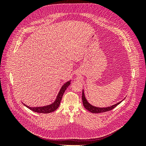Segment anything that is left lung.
Returning a JSON list of instances; mask_svg holds the SVG:
<instances>
[{"label": "left lung", "mask_w": 146, "mask_h": 146, "mask_svg": "<svg viewBox=\"0 0 146 146\" xmlns=\"http://www.w3.org/2000/svg\"><path fill=\"white\" fill-rule=\"evenodd\" d=\"M122 101L119 102L117 103L116 104H114V105L111 106V107H105V108L96 107H94V106H93V105H91L90 103H88V102L87 101V100L85 98L83 90L82 91V102H83V104L84 107H85L87 110H88V111H90V112H91L92 113H104V112L110 111V110H111L113 108H115L117 105L121 104L122 102Z\"/></svg>", "instance_id": "obj_1"}]
</instances>
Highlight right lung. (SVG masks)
<instances>
[{
	"label": "right lung",
	"mask_w": 146,
	"mask_h": 146,
	"mask_svg": "<svg viewBox=\"0 0 146 146\" xmlns=\"http://www.w3.org/2000/svg\"><path fill=\"white\" fill-rule=\"evenodd\" d=\"M70 80L68 81V82H66L64 83L63 85V86L61 87V90L59 92V93L56 97V99L55 100V102L53 104L44 106V107H30L29 106L26 105L25 104H24V105L26 107H27L30 110H32V111L36 112V113H50L53 111H55V110L58 108L59 105L60 104V102L61 100V99H62L63 95L64 94V91L66 90L67 89V88L69 86L70 84Z\"/></svg>",
	"instance_id": "1"
}]
</instances>
